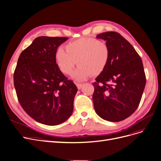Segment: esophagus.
<instances>
[{"label":"esophagus","mask_w":161,"mask_h":161,"mask_svg":"<svg viewBox=\"0 0 161 161\" xmlns=\"http://www.w3.org/2000/svg\"><path fill=\"white\" fill-rule=\"evenodd\" d=\"M76 86H77V87H78V89H80L81 88V87L83 86V84H82V83H77Z\"/></svg>","instance_id":"34e87169"}]
</instances>
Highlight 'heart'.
<instances>
[{"mask_svg":"<svg viewBox=\"0 0 161 161\" xmlns=\"http://www.w3.org/2000/svg\"><path fill=\"white\" fill-rule=\"evenodd\" d=\"M66 51L62 48L55 54L56 63L60 70L70 74L77 64L80 65L72 74L77 81H83L92 75L101 74L106 68L110 58L108 45L92 37H82L68 43Z\"/></svg>","mask_w":161,"mask_h":161,"instance_id":"obj_1","label":"heart"}]
</instances>
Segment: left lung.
I'll return each instance as SVG.
<instances>
[{
	"label": "left lung",
	"mask_w": 161,
	"mask_h": 161,
	"mask_svg": "<svg viewBox=\"0 0 161 161\" xmlns=\"http://www.w3.org/2000/svg\"><path fill=\"white\" fill-rule=\"evenodd\" d=\"M97 38L106 41L110 58L93 83L94 108L103 119L120 122L134 113L142 99L146 83L143 62L120 33L107 31L97 35Z\"/></svg>",
	"instance_id": "left-lung-1"
}]
</instances>
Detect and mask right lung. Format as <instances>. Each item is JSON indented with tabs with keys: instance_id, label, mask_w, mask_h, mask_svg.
Here are the masks:
<instances>
[{
	"instance_id": "right-lung-1",
	"label": "right lung",
	"mask_w": 161,
	"mask_h": 161,
	"mask_svg": "<svg viewBox=\"0 0 161 161\" xmlns=\"http://www.w3.org/2000/svg\"><path fill=\"white\" fill-rule=\"evenodd\" d=\"M68 38L41 36L20 54L14 73L18 99L25 113L48 125L65 122L72 114L78 88L56 63L58 47Z\"/></svg>"
}]
</instances>
